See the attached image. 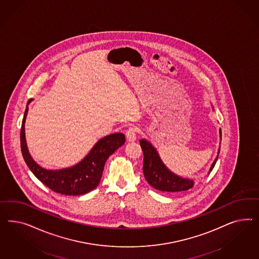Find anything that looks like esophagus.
<instances>
[{"mask_svg": "<svg viewBox=\"0 0 259 259\" xmlns=\"http://www.w3.org/2000/svg\"><path fill=\"white\" fill-rule=\"evenodd\" d=\"M137 133H138V129H137V127H135V126L129 127V129L126 131V138H127V141H136V139H137Z\"/></svg>", "mask_w": 259, "mask_h": 259, "instance_id": "esophagus-1", "label": "esophagus"}]
</instances>
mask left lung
Returning <instances> with one entry per match:
<instances>
[{
    "label": "left lung",
    "instance_id": "8db88e82",
    "mask_svg": "<svg viewBox=\"0 0 259 259\" xmlns=\"http://www.w3.org/2000/svg\"><path fill=\"white\" fill-rule=\"evenodd\" d=\"M220 132L221 135V130ZM140 144L143 152V175L152 187L162 192H181L194 186V181L180 178L169 171L150 142L141 140ZM217 160L218 157L212 162L210 171L214 167Z\"/></svg>",
    "mask_w": 259,
    "mask_h": 259
}]
</instances>
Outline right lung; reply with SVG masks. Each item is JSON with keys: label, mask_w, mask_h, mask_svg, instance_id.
Masks as SVG:
<instances>
[{"label": "right lung", "mask_w": 259, "mask_h": 259, "mask_svg": "<svg viewBox=\"0 0 259 259\" xmlns=\"http://www.w3.org/2000/svg\"><path fill=\"white\" fill-rule=\"evenodd\" d=\"M32 100H29L27 105ZM28 108L26 107L21 127V149L25 163L34 176L48 188L65 196L83 195L96 188L102 179L107 158L124 144L125 136L122 133L111 134L95 144L89 154L78 164L62 170H46L37 164L27 149L24 134V121Z\"/></svg>", "instance_id": "1"}]
</instances>
